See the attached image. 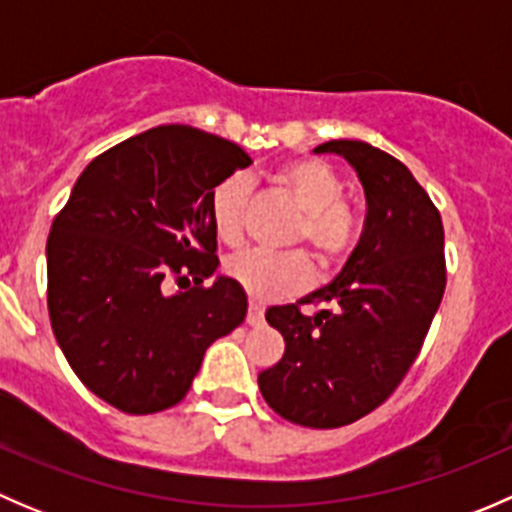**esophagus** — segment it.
<instances>
[{"label":"esophagus","mask_w":512,"mask_h":512,"mask_svg":"<svg viewBox=\"0 0 512 512\" xmlns=\"http://www.w3.org/2000/svg\"><path fill=\"white\" fill-rule=\"evenodd\" d=\"M262 322H265V309H262L257 302H250V309H247V324L260 327Z\"/></svg>","instance_id":"obj_1"}]
</instances>
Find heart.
I'll use <instances>...</instances> for the list:
<instances>
[{"mask_svg": "<svg viewBox=\"0 0 512 512\" xmlns=\"http://www.w3.org/2000/svg\"><path fill=\"white\" fill-rule=\"evenodd\" d=\"M275 185L302 210L292 242H307L322 267L347 260L359 237V218L344 203V180L317 158L292 160L275 173ZM250 185L240 175L223 180L210 195V220L225 245H240L245 237V213ZM227 277L257 302H275L297 294L312 277L304 252H240L225 265Z\"/></svg>", "mask_w": 512, "mask_h": 512, "instance_id": "obj_1", "label": "heart"}]
</instances>
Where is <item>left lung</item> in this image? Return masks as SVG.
<instances>
[{
  "label": "left lung",
  "instance_id": "8db88e82",
  "mask_svg": "<svg viewBox=\"0 0 512 512\" xmlns=\"http://www.w3.org/2000/svg\"><path fill=\"white\" fill-rule=\"evenodd\" d=\"M359 175L366 220L334 282L297 304L267 309L285 356L257 376L287 421L339 428L384 404L416 361L446 289L441 213L401 160L364 141H327ZM299 303H324L307 318Z\"/></svg>",
  "mask_w": 512,
  "mask_h": 512
}]
</instances>
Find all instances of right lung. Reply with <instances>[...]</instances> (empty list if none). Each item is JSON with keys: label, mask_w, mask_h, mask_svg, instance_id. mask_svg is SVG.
Segmentation results:
<instances>
[{"label": "right lung", "mask_w": 512, "mask_h": 512, "mask_svg": "<svg viewBox=\"0 0 512 512\" xmlns=\"http://www.w3.org/2000/svg\"><path fill=\"white\" fill-rule=\"evenodd\" d=\"M250 163L213 133L151 128L91 160L51 223V329L86 389L118 411L178 404L205 349L245 319V289L205 280L220 265L210 195Z\"/></svg>", "instance_id": "add662e5"}]
</instances>
